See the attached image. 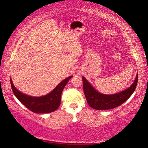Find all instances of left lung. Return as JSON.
Listing matches in <instances>:
<instances>
[{"label": "left lung", "instance_id": "1", "mask_svg": "<svg viewBox=\"0 0 148 148\" xmlns=\"http://www.w3.org/2000/svg\"><path fill=\"white\" fill-rule=\"evenodd\" d=\"M138 74L137 73L134 82L129 88L113 95H105L97 91L86 77L83 76L82 80L84 91L89 106L93 109L99 110L113 109L120 106L127 101L134 92L138 83Z\"/></svg>", "mask_w": 148, "mask_h": 148}]
</instances>
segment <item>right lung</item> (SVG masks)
Here are the masks:
<instances>
[{
	"mask_svg": "<svg viewBox=\"0 0 148 148\" xmlns=\"http://www.w3.org/2000/svg\"><path fill=\"white\" fill-rule=\"evenodd\" d=\"M69 76L59 84L53 91L44 96L32 97L20 92L12 83L10 79L12 89L17 99L31 111L36 114H46L53 112L58 108L61 104L62 90L71 79Z\"/></svg>",
	"mask_w": 148,
	"mask_h": 148,
	"instance_id": "obj_1",
	"label": "right lung"
}]
</instances>
